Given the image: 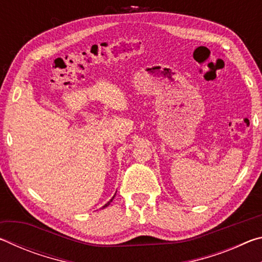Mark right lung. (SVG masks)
I'll return each instance as SVG.
<instances>
[{"mask_svg":"<svg viewBox=\"0 0 262 262\" xmlns=\"http://www.w3.org/2000/svg\"><path fill=\"white\" fill-rule=\"evenodd\" d=\"M114 196H115V195H114ZM114 196H113V198H112V199H111V200H110V201H108V202H107V203H106V205H105V206H104V207H103V208H105V207H107V206H108V205H110V203H111V202H112V201H113V199H114Z\"/></svg>","mask_w":262,"mask_h":262,"instance_id":"obj_1","label":"right lung"}]
</instances>
